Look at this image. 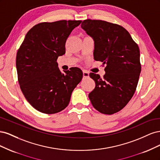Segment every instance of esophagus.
Here are the masks:
<instances>
[{"instance_id": "esophagus-1", "label": "esophagus", "mask_w": 160, "mask_h": 160, "mask_svg": "<svg viewBox=\"0 0 160 160\" xmlns=\"http://www.w3.org/2000/svg\"><path fill=\"white\" fill-rule=\"evenodd\" d=\"M89 75V73L88 71H87L85 70L83 71V77H88Z\"/></svg>"}]
</instances>
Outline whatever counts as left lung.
Instances as JSON below:
<instances>
[{
    "mask_svg": "<svg viewBox=\"0 0 160 160\" xmlns=\"http://www.w3.org/2000/svg\"><path fill=\"white\" fill-rule=\"evenodd\" d=\"M81 28L94 41V59L106 65L102 79L90 72L95 82V89L89 94L91 103L101 113H117L136 89L141 72L139 47L128 31L116 24L87 19Z\"/></svg>",
    "mask_w": 160,
    "mask_h": 160,
    "instance_id": "left-lung-1",
    "label": "left lung"
}]
</instances>
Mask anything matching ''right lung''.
I'll return each mask as SVG.
<instances>
[{
	"mask_svg": "<svg viewBox=\"0 0 160 160\" xmlns=\"http://www.w3.org/2000/svg\"><path fill=\"white\" fill-rule=\"evenodd\" d=\"M81 21L41 22L28 31L17 51L16 67L21 89L32 107L46 114L63 110L83 77L78 67L61 72L57 58L65 53V42Z\"/></svg>",
	"mask_w": 160,
	"mask_h": 160,
	"instance_id": "1",
	"label": "right lung"
}]
</instances>
